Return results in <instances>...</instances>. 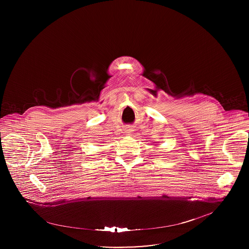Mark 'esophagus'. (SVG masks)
I'll return each instance as SVG.
<instances>
[{"label":"esophagus","instance_id":"obj_1","mask_svg":"<svg viewBox=\"0 0 249 249\" xmlns=\"http://www.w3.org/2000/svg\"><path fill=\"white\" fill-rule=\"evenodd\" d=\"M125 133H127V134H130L131 133V131L132 130L130 129V127H127V128H125Z\"/></svg>","mask_w":249,"mask_h":249}]
</instances>
